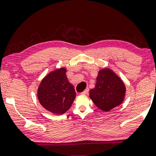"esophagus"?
<instances>
[{
    "instance_id": "esophagus-1",
    "label": "esophagus",
    "mask_w": 156,
    "mask_h": 156,
    "mask_svg": "<svg viewBox=\"0 0 156 156\" xmlns=\"http://www.w3.org/2000/svg\"><path fill=\"white\" fill-rule=\"evenodd\" d=\"M89 91V88H87L84 91H83V92H82V94H88Z\"/></svg>"
}]
</instances>
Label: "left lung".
Masks as SVG:
<instances>
[{
  "label": "left lung",
  "instance_id": "8db88e82",
  "mask_svg": "<svg viewBox=\"0 0 156 156\" xmlns=\"http://www.w3.org/2000/svg\"><path fill=\"white\" fill-rule=\"evenodd\" d=\"M126 87L123 81L112 69L100 70L97 84L89 91V97L96 106L104 112H108L123 101Z\"/></svg>",
  "mask_w": 156,
  "mask_h": 156
}]
</instances>
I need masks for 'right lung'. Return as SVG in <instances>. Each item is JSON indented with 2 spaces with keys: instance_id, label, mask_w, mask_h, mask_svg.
Returning a JSON list of instances; mask_svg holds the SVG:
<instances>
[{
  "instance_id": "right-lung-1",
  "label": "right lung",
  "mask_w": 156,
  "mask_h": 156,
  "mask_svg": "<svg viewBox=\"0 0 156 156\" xmlns=\"http://www.w3.org/2000/svg\"><path fill=\"white\" fill-rule=\"evenodd\" d=\"M66 72L63 67L51 72L42 80L37 90L40 104L55 114H62L69 110L76 97L74 86L67 80Z\"/></svg>"
}]
</instances>
